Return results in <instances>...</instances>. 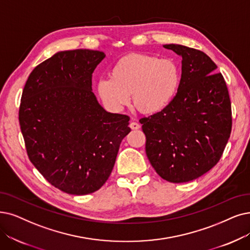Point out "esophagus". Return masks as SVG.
Returning <instances> with one entry per match:
<instances>
[{
  "label": "esophagus",
  "mask_w": 250,
  "mask_h": 250,
  "mask_svg": "<svg viewBox=\"0 0 250 250\" xmlns=\"http://www.w3.org/2000/svg\"><path fill=\"white\" fill-rule=\"evenodd\" d=\"M129 127H130V128L132 129V130H137V129L141 128V125H139V124L136 123V122H131L130 125H129Z\"/></svg>",
  "instance_id": "1"
}]
</instances>
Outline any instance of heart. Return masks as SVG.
<instances>
[{"mask_svg":"<svg viewBox=\"0 0 250 250\" xmlns=\"http://www.w3.org/2000/svg\"><path fill=\"white\" fill-rule=\"evenodd\" d=\"M111 79H101L96 91L109 109L120 111L130 102L146 115L162 112L171 104L181 84V71L169 58L159 59L133 53L119 58L109 71Z\"/></svg>","mask_w":250,"mask_h":250,"instance_id":"heart-1","label":"heart"}]
</instances>
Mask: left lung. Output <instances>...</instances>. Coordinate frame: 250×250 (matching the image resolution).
<instances>
[{
    "instance_id": "obj_1",
    "label": "left lung",
    "mask_w": 250,
    "mask_h": 250,
    "mask_svg": "<svg viewBox=\"0 0 250 250\" xmlns=\"http://www.w3.org/2000/svg\"><path fill=\"white\" fill-rule=\"evenodd\" d=\"M163 47L183 58L181 84L170 104L139 122L156 172L181 184L200 177L219 161L231 134V102L210 57L183 45Z\"/></svg>"
}]
</instances>
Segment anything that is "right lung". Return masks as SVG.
Wrapping results in <instances>:
<instances>
[{"instance_id":"1","label":"right lung","mask_w":250,"mask_h":250,"mask_svg":"<svg viewBox=\"0 0 250 250\" xmlns=\"http://www.w3.org/2000/svg\"><path fill=\"white\" fill-rule=\"evenodd\" d=\"M105 54L59 51L34 68L25 83L19 124L31 162L71 195L101 188L111 174L129 117L108 113L92 91V73Z\"/></svg>"}]
</instances>
